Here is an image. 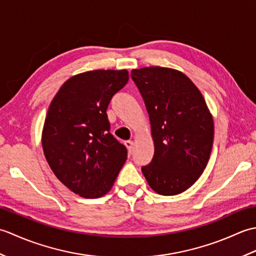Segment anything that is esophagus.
Segmentation results:
<instances>
[{
	"label": "esophagus",
	"instance_id": "34e87169",
	"mask_svg": "<svg viewBox=\"0 0 256 256\" xmlns=\"http://www.w3.org/2000/svg\"><path fill=\"white\" fill-rule=\"evenodd\" d=\"M125 146H126L128 153H132L133 146H134V142H133V140H125Z\"/></svg>",
	"mask_w": 256,
	"mask_h": 256
}]
</instances>
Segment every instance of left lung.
<instances>
[{
    "mask_svg": "<svg viewBox=\"0 0 256 256\" xmlns=\"http://www.w3.org/2000/svg\"><path fill=\"white\" fill-rule=\"evenodd\" d=\"M148 108L154 156L142 167L150 187L162 196L184 192L208 164L214 136L212 114L197 86L179 70L133 69Z\"/></svg>",
    "mask_w": 256,
    "mask_h": 256,
    "instance_id": "left-lung-1",
    "label": "left lung"
}]
</instances>
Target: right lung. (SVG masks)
<instances>
[{
  "instance_id": "add662e5",
  "label": "right lung",
  "mask_w": 256,
  "mask_h": 256,
  "mask_svg": "<svg viewBox=\"0 0 256 256\" xmlns=\"http://www.w3.org/2000/svg\"><path fill=\"white\" fill-rule=\"evenodd\" d=\"M128 81L126 69L90 70L70 77L54 96L42 133L48 165L80 197L110 192L128 157L113 138L106 108Z\"/></svg>"
}]
</instances>
